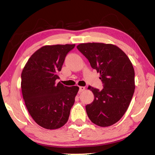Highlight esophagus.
<instances>
[{
  "label": "esophagus",
  "instance_id": "34e87169",
  "mask_svg": "<svg viewBox=\"0 0 155 155\" xmlns=\"http://www.w3.org/2000/svg\"><path fill=\"white\" fill-rule=\"evenodd\" d=\"M85 87H83V86H80L79 87V92H82L84 90H85Z\"/></svg>",
  "mask_w": 155,
  "mask_h": 155
}]
</instances>
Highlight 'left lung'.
<instances>
[{
  "mask_svg": "<svg viewBox=\"0 0 155 155\" xmlns=\"http://www.w3.org/2000/svg\"><path fill=\"white\" fill-rule=\"evenodd\" d=\"M77 49L100 73L103 89L89 87L94 101L85 106L89 118L102 127L114 124L128 109L135 91V71L128 56L111 44L83 43Z\"/></svg>",
  "mask_w": 155,
  "mask_h": 155,
  "instance_id": "obj_1",
  "label": "left lung"
}]
</instances>
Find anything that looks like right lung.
I'll return each mask as SVG.
<instances>
[{
	"label": "right lung",
	"instance_id": "right-lung-1",
	"mask_svg": "<svg viewBox=\"0 0 155 155\" xmlns=\"http://www.w3.org/2000/svg\"><path fill=\"white\" fill-rule=\"evenodd\" d=\"M75 44L46 45L28 59L21 74V89L28 113L37 124L46 129H57L68 122L70 109L79 90L60 82L65 57Z\"/></svg>",
	"mask_w": 155,
	"mask_h": 155
}]
</instances>
